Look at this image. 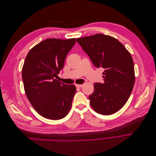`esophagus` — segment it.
<instances>
[{"mask_svg": "<svg viewBox=\"0 0 156 156\" xmlns=\"http://www.w3.org/2000/svg\"><path fill=\"white\" fill-rule=\"evenodd\" d=\"M75 86H76V87H77V88H81V87L83 86V84H75Z\"/></svg>", "mask_w": 156, "mask_h": 156, "instance_id": "1", "label": "esophagus"}]
</instances>
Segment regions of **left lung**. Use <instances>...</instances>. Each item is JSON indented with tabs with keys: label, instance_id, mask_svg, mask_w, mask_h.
Masks as SVG:
<instances>
[{
	"label": "left lung",
	"instance_id": "1",
	"mask_svg": "<svg viewBox=\"0 0 156 156\" xmlns=\"http://www.w3.org/2000/svg\"><path fill=\"white\" fill-rule=\"evenodd\" d=\"M77 41L97 68L104 69L103 83L94 84L90 104L96 112L110 115L126 104L133 90L135 77L129 52L112 36L103 34L79 37Z\"/></svg>",
	"mask_w": 156,
	"mask_h": 156
}]
</instances>
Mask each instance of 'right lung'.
<instances>
[{
  "mask_svg": "<svg viewBox=\"0 0 156 156\" xmlns=\"http://www.w3.org/2000/svg\"><path fill=\"white\" fill-rule=\"evenodd\" d=\"M75 42V38L46 39L25 58L22 69L25 92L32 106L45 119H62L72 107L76 88L59 81L57 75Z\"/></svg>",
  "mask_w": 156,
  "mask_h": 156,
  "instance_id": "obj_1",
  "label": "right lung"
}]
</instances>
